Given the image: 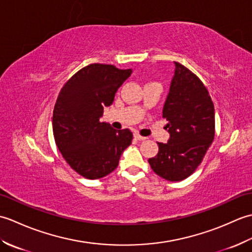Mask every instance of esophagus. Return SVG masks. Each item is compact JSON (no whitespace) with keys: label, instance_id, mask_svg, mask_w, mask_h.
<instances>
[{"label":"esophagus","instance_id":"esophagus-1","mask_svg":"<svg viewBox=\"0 0 252 252\" xmlns=\"http://www.w3.org/2000/svg\"><path fill=\"white\" fill-rule=\"evenodd\" d=\"M134 137L136 138V140H138V141H144V140H146V137H144V136L140 135V134H138V133H135V134H134Z\"/></svg>","mask_w":252,"mask_h":252}]
</instances>
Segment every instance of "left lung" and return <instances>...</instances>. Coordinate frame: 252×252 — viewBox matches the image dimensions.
I'll return each mask as SVG.
<instances>
[{"mask_svg":"<svg viewBox=\"0 0 252 252\" xmlns=\"http://www.w3.org/2000/svg\"><path fill=\"white\" fill-rule=\"evenodd\" d=\"M174 63V77L162 110L170 138L168 143H158L157 156L148 159L154 172L171 182L195 172L216 133L215 106L205 84L189 68Z\"/></svg>","mask_w":252,"mask_h":252,"instance_id":"left-lung-1","label":"left lung"}]
</instances>
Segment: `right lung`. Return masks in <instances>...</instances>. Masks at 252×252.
I'll return each instance as SVG.
<instances>
[{
	"instance_id": "right-lung-1",
	"label": "right lung",
	"mask_w": 252,
	"mask_h": 252,
	"mask_svg": "<svg viewBox=\"0 0 252 252\" xmlns=\"http://www.w3.org/2000/svg\"><path fill=\"white\" fill-rule=\"evenodd\" d=\"M131 69L91 63L80 69L63 84L53 111V134L67 163L89 180L104 178L119 163L130 146L129 129L115 130L100 122L104 107L130 77Z\"/></svg>"
}]
</instances>
